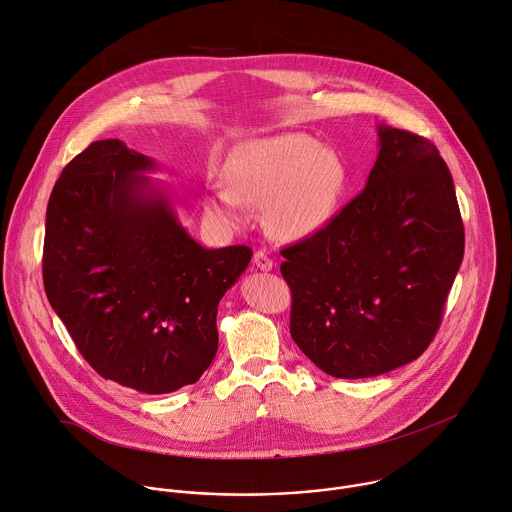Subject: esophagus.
Returning <instances> with one entry per match:
<instances>
[{
  "instance_id": "obj_1",
  "label": "esophagus",
  "mask_w": 512,
  "mask_h": 512,
  "mask_svg": "<svg viewBox=\"0 0 512 512\" xmlns=\"http://www.w3.org/2000/svg\"><path fill=\"white\" fill-rule=\"evenodd\" d=\"M253 263H255V267L261 269V271H271V269H273V261H271V257H269L265 251H255Z\"/></svg>"
}]
</instances>
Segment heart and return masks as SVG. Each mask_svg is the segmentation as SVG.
<instances>
[{"mask_svg": "<svg viewBox=\"0 0 512 512\" xmlns=\"http://www.w3.org/2000/svg\"><path fill=\"white\" fill-rule=\"evenodd\" d=\"M227 192L204 196L208 221L237 229L247 208L265 206V227L281 241L316 235L334 216L348 182L338 152L302 131L247 141L223 168Z\"/></svg>", "mask_w": 512, "mask_h": 512, "instance_id": "obj_1", "label": "heart"}]
</instances>
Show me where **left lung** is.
I'll list each match as a JSON object with an SVG mask.
<instances>
[{
  "mask_svg": "<svg viewBox=\"0 0 512 512\" xmlns=\"http://www.w3.org/2000/svg\"><path fill=\"white\" fill-rule=\"evenodd\" d=\"M367 186L316 235L281 251L289 332L336 379L415 360L442 324L464 257L452 174L435 145L379 125Z\"/></svg>",
  "mask_w": 512,
  "mask_h": 512,
  "instance_id": "8db88e82",
  "label": "left lung"
}]
</instances>
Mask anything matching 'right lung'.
Instances as JSON below:
<instances>
[{
  "label": "right lung",
  "instance_id": "1",
  "mask_svg": "<svg viewBox=\"0 0 512 512\" xmlns=\"http://www.w3.org/2000/svg\"><path fill=\"white\" fill-rule=\"evenodd\" d=\"M158 164L93 141L56 180L42 275L52 310L103 377L148 395L196 383L218 348L216 312L245 245L206 249L178 221Z\"/></svg>",
  "mask_w": 512,
  "mask_h": 512
}]
</instances>
